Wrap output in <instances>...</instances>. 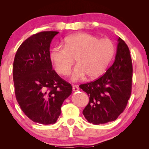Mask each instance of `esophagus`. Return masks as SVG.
<instances>
[{
    "mask_svg": "<svg viewBox=\"0 0 149 149\" xmlns=\"http://www.w3.org/2000/svg\"><path fill=\"white\" fill-rule=\"evenodd\" d=\"M72 89H73V91H77L78 90H79V87H78V86H77L76 85H73L72 86Z\"/></svg>",
    "mask_w": 149,
    "mask_h": 149,
    "instance_id": "1",
    "label": "esophagus"
}]
</instances>
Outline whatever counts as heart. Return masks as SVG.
<instances>
[{"mask_svg": "<svg viewBox=\"0 0 149 149\" xmlns=\"http://www.w3.org/2000/svg\"><path fill=\"white\" fill-rule=\"evenodd\" d=\"M115 46L110 39H99L87 33L69 35L64 46L57 45L50 52V60L58 74L69 75L75 58L77 64L72 73V80H80L87 75L90 79L106 72L114 57Z\"/></svg>", "mask_w": 149, "mask_h": 149, "instance_id": "b5f03b06", "label": "heart"}]
</instances>
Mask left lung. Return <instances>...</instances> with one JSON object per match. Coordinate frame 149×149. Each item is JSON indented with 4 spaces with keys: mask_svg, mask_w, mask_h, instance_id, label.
<instances>
[{
    "mask_svg": "<svg viewBox=\"0 0 149 149\" xmlns=\"http://www.w3.org/2000/svg\"><path fill=\"white\" fill-rule=\"evenodd\" d=\"M118 41L112 65L99 79L79 85L89 97L83 114L95 125L116 120L125 110L132 93L133 66L130 49L120 37Z\"/></svg>",
    "mask_w": 149,
    "mask_h": 149,
    "instance_id": "1",
    "label": "left lung"
}]
</instances>
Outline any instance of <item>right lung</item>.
Wrapping results in <instances>:
<instances>
[{
  "label": "right lung",
  "instance_id": "1",
  "mask_svg": "<svg viewBox=\"0 0 149 149\" xmlns=\"http://www.w3.org/2000/svg\"><path fill=\"white\" fill-rule=\"evenodd\" d=\"M58 31H42L22 42L15 55L13 79L17 102L33 122L56 123L72 86L52 70L50 45Z\"/></svg>",
  "mask_w": 149,
  "mask_h": 149
}]
</instances>
